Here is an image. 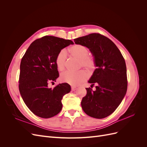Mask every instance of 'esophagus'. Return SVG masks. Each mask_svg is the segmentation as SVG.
<instances>
[{"label":"esophagus","instance_id":"esophagus-1","mask_svg":"<svg viewBox=\"0 0 147 147\" xmlns=\"http://www.w3.org/2000/svg\"><path fill=\"white\" fill-rule=\"evenodd\" d=\"M71 90H72V91H75L77 90V88L75 86H72L71 87Z\"/></svg>","mask_w":147,"mask_h":147}]
</instances>
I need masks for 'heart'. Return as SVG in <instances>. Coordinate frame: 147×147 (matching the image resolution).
<instances>
[{"instance_id":"heart-1","label":"heart","mask_w":147,"mask_h":147,"mask_svg":"<svg viewBox=\"0 0 147 147\" xmlns=\"http://www.w3.org/2000/svg\"><path fill=\"white\" fill-rule=\"evenodd\" d=\"M70 55L79 59V67H83L88 72H92L96 68V63L94 57L89 55L88 48L80 44H76L69 48ZM67 53L65 50H61L56 57L55 63L57 69L63 71L65 69ZM88 77V74L84 70H81L76 72L66 71L61 75V82H65L73 86L78 85L79 84L85 81Z\"/></svg>"}]
</instances>
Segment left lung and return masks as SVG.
I'll use <instances>...</instances> for the list:
<instances>
[{
	"label": "left lung",
	"instance_id": "8db88e82",
	"mask_svg": "<svg viewBox=\"0 0 147 147\" xmlns=\"http://www.w3.org/2000/svg\"><path fill=\"white\" fill-rule=\"evenodd\" d=\"M75 43L90 49L97 68L88 82L96 84V91L86 88L82 107L86 114L97 119L109 116L126 95L127 87L126 65L116 45L103 35L90 34L74 39Z\"/></svg>",
	"mask_w": 147,
	"mask_h": 147
}]
</instances>
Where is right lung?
<instances>
[{
  "label": "right lung",
  "instance_id": "add662e5",
  "mask_svg": "<svg viewBox=\"0 0 147 147\" xmlns=\"http://www.w3.org/2000/svg\"><path fill=\"white\" fill-rule=\"evenodd\" d=\"M70 40L44 36L35 40L21 61L19 90L25 104L34 114L49 118L58 114L63 108L61 100L70 91L67 83L49 88L59 77L56 57L62 49L73 45Z\"/></svg>",
  "mask_w": 147,
  "mask_h": 147
}]
</instances>
